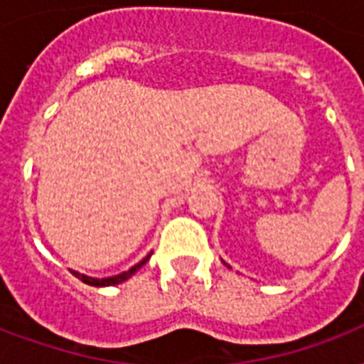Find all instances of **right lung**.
<instances>
[{
    "label": "right lung",
    "instance_id": "right-lung-1",
    "mask_svg": "<svg viewBox=\"0 0 364 364\" xmlns=\"http://www.w3.org/2000/svg\"><path fill=\"white\" fill-rule=\"evenodd\" d=\"M151 257V255H149ZM149 257H145V259L141 260V262H137L134 268H130L128 272H124V274H119V276H113V277H104V279H98V277H88V276H82V274H79V272H73L79 279H81L82 283H87V285H92V287H107V285H117V283H122L126 282L128 277H132L134 274H136L139 268H141L145 262L149 260Z\"/></svg>",
    "mask_w": 364,
    "mask_h": 364
}]
</instances>
